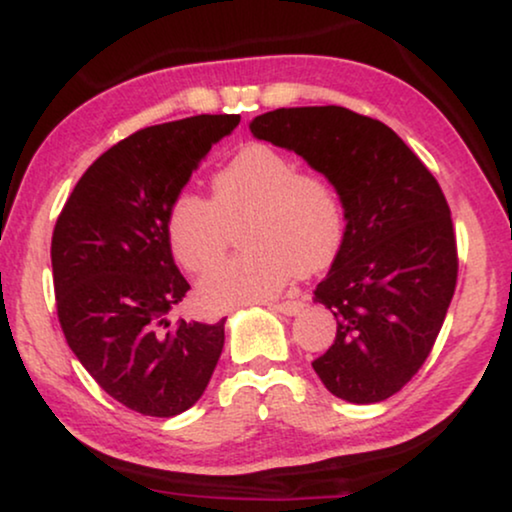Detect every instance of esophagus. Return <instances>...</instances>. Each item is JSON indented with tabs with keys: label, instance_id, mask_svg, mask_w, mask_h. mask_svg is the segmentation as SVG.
<instances>
[{
	"label": "esophagus",
	"instance_id": "obj_1",
	"mask_svg": "<svg viewBox=\"0 0 512 512\" xmlns=\"http://www.w3.org/2000/svg\"><path fill=\"white\" fill-rule=\"evenodd\" d=\"M303 303L300 300H286V303H275L270 305V310H275L279 314H284V317H296V314L303 310Z\"/></svg>",
	"mask_w": 512,
	"mask_h": 512
}]
</instances>
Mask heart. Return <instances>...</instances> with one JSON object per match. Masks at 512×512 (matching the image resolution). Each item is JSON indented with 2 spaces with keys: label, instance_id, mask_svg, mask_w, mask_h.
<instances>
[{
  "label": "heart",
  "instance_id": "1",
  "mask_svg": "<svg viewBox=\"0 0 512 512\" xmlns=\"http://www.w3.org/2000/svg\"><path fill=\"white\" fill-rule=\"evenodd\" d=\"M250 216L244 255L200 279V300L235 307L275 298L298 275L328 268L345 240V205L324 174L300 172L270 144H249L212 177V200L181 193L167 214L177 261L205 272L220 260L232 226Z\"/></svg>",
  "mask_w": 512,
  "mask_h": 512
}]
</instances>
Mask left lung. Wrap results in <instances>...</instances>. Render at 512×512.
<instances>
[{"instance_id":"obj_1","label":"left lung","mask_w":512,"mask_h":512,"mask_svg":"<svg viewBox=\"0 0 512 512\" xmlns=\"http://www.w3.org/2000/svg\"><path fill=\"white\" fill-rule=\"evenodd\" d=\"M249 130L298 153L345 205V240L314 291L338 333L314 373L347 403L394 396L431 354L457 286V240L436 177L389 125L345 107L275 109Z\"/></svg>"}]
</instances>
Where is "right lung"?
Here are the masks:
<instances>
[{
  "label": "right lung",
  "instance_id": "1",
  "mask_svg": "<svg viewBox=\"0 0 512 512\" xmlns=\"http://www.w3.org/2000/svg\"><path fill=\"white\" fill-rule=\"evenodd\" d=\"M237 123L235 114H202L125 137L88 167L55 223V305L67 345L111 398L142 415H181L219 363L226 319L170 321L191 286L174 265L167 214Z\"/></svg>",
  "mask_w": 512,
  "mask_h": 512
}]
</instances>
